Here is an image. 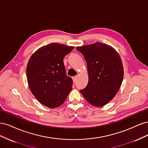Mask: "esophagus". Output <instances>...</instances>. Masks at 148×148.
Instances as JSON below:
<instances>
[{
    "label": "esophagus",
    "mask_w": 148,
    "mask_h": 148,
    "mask_svg": "<svg viewBox=\"0 0 148 148\" xmlns=\"http://www.w3.org/2000/svg\"><path fill=\"white\" fill-rule=\"evenodd\" d=\"M77 78H78V76H77V75L75 76V77H73L72 78H73V81L74 82H75L76 80H77Z\"/></svg>",
    "instance_id": "1"
}]
</instances>
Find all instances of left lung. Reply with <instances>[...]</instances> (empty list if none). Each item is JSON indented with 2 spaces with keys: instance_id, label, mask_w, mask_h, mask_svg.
<instances>
[{
  "instance_id": "left-lung-1",
  "label": "left lung",
  "mask_w": 148,
  "mask_h": 148,
  "mask_svg": "<svg viewBox=\"0 0 148 148\" xmlns=\"http://www.w3.org/2000/svg\"><path fill=\"white\" fill-rule=\"evenodd\" d=\"M86 61L89 80L80 92L91 105L104 106L117 94L123 78V67L119 53L112 47L97 42L77 47Z\"/></svg>"
}]
</instances>
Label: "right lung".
Returning <instances> with one entry per match:
<instances>
[{"mask_svg": "<svg viewBox=\"0 0 148 148\" xmlns=\"http://www.w3.org/2000/svg\"><path fill=\"white\" fill-rule=\"evenodd\" d=\"M73 49L51 43L38 49L28 62L26 77L30 91L49 108L61 106L72 89V79L66 75L64 58Z\"/></svg>", "mask_w": 148, "mask_h": 148, "instance_id": "add662e5", "label": "right lung"}]
</instances>
